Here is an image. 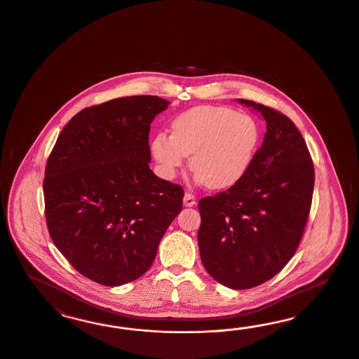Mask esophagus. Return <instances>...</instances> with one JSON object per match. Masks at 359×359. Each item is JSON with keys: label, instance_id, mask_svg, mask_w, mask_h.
I'll return each instance as SVG.
<instances>
[{"label": "esophagus", "instance_id": "34e87169", "mask_svg": "<svg viewBox=\"0 0 359 359\" xmlns=\"http://www.w3.org/2000/svg\"><path fill=\"white\" fill-rule=\"evenodd\" d=\"M185 207H194L196 204V197L192 194H185L183 198Z\"/></svg>", "mask_w": 359, "mask_h": 359}]
</instances>
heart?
Wrapping results in <instances>:
<instances>
[{"label": "heart", "instance_id": "1", "mask_svg": "<svg viewBox=\"0 0 359 359\" xmlns=\"http://www.w3.org/2000/svg\"><path fill=\"white\" fill-rule=\"evenodd\" d=\"M261 140L254 117L226 107L201 105L180 113L171 123V135H155L151 151L168 179L191 155L197 182L210 189H228L249 172Z\"/></svg>", "mask_w": 359, "mask_h": 359}]
</instances>
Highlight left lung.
Returning a JSON list of instances; mask_svg holds the SVG:
<instances>
[{"label":"left lung","mask_w":359,"mask_h":359,"mask_svg":"<svg viewBox=\"0 0 359 359\" xmlns=\"http://www.w3.org/2000/svg\"><path fill=\"white\" fill-rule=\"evenodd\" d=\"M238 101L261 113L267 131L245 177L198 201L197 241L215 280L248 290L270 280L294 257L311 210L315 168L292 121L250 100Z\"/></svg>","instance_id":"1"}]
</instances>
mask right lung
I'll return each mask as SVG.
<instances>
[{
  "label": "right lung",
  "instance_id": "add662e5",
  "mask_svg": "<svg viewBox=\"0 0 359 359\" xmlns=\"http://www.w3.org/2000/svg\"><path fill=\"white\" fill-rule=\"evenodd\" d=\"M168 104L130 96L83 109L48 156L50 236L74 269L98 284L117 287L147 271L183 207V188L149 167L150 125Z\"/></svg>",
  "mask_w": 359,
  "mask_h": 359
}]
</instances>
